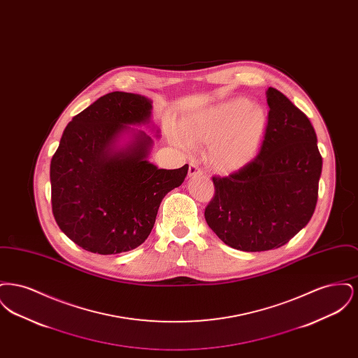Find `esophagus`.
<instances>
[{"label": "esophagus", "instance_id": "obj_1", "mask_svg": "<svg viewBox=\"0 0 358 358\" xmlns=\"http://www.w3.org/2000/svg\"><path fill=\"white\" fill-rule=\"evenodd\" d=\"M201 174H203V171L197 164H190L189 165V177H197V176H201Z\"/></svg>", "mask_w": 358, "mask_h": 358}]
</instances>
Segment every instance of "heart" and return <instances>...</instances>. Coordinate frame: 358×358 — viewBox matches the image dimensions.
<instances>
[{"mask_svg": "<svg viewBox=\"0 0 358 358\" xmlns=\"http://www.w3.org/2000/svg\"><path fill=\"white\" fill-rule=\"evenodd\" d=\"M266 126V111L250 104L244 98H235L194 114L182 122L185 139L209 143L206 158L210 165L222 171L245 166L255 155ZM184 145L180 136H174Z\"/></svg>", "mask_w": 358, "mask_h": 358, "instance_id": "heart-1", "label": "heart"}]
</instances>
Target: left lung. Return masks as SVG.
<instances>
[{
  "label": "left lung",
  "mask_w": 358,
  "mask_h": 358,
  "mask_svg": "<svg viewBox=\"0 0 358 358\" xmlns=\"http://www.w3.org/2000/svg\"><path fill=\"white\" fill-rule=\"evenodd\" d=\"M255 158L228 177L213 176L215 194L205 220L222 241L240 251L279 248L310 222L322 171L317 134L306 115L276 88Z\"/></svg>",
  "instance_id": "1"
}]
</instances>
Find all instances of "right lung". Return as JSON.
<instances>
[{
    "instance_id": "add662e5",
    "label": "right lung",
    "mask_w": 358,
    "mask_h": 358,
    "mask_svg": "<svg viewBox=\"0 0 358 358\" xmlns=\"http://www.w3.org/2000/svg\"><path fill=\"white\" fill-rule=\"evenodd\" d=\"M152 101L114 91L69 122L51 161L52 212L59 228L85 251L113 255L141 245L153 229L162 199L180 187L187 165L158 169L148 161L153 141L127 124L150 122Z\"/></svg>"
}]
</instances>
